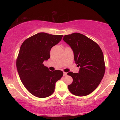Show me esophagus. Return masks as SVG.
Wrapping results in <instances>:
<instances>
[{"label": "esophagus", "instance_id": "obj_1", "mask_svg": "<svg viewBox=\"0 0 120 120\" xmlns=\"http://www.w3.org/2000/svg\"><path fill=\"white\" fill-rule=\"evenodd\" d=\"M67 75V73L64 72V76H66Z\"/></svg>", "mask_w": 120, "mask_h": 120}]
</instances>
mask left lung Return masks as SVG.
I'll return each mask as SVG.
<instances>
[{
    "mask_svg": "<svg viewBox=\"0 0 120 120\" xmlns=\"http://www.w3.org/2000/svg\"><path fill=\"white\" fill-rule=\"evenodd\" d=\"M63 40L71 48L79 73L69 72L73 79L68 85L71 93L84 96L92 93L102 79L105 71L104 56L101 48L94 41L82 34L74 33L64 36Z\"/></svg>",
    "mask_w": 120,
    "mask_h": 120,
    "instance_id": "1",
    "label": "left lung"
}]
</instances>
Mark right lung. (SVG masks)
I'll return each instance as SVG.
<instances>
[{
	"instance_id": "obj_1",
	"label": "right lung",
	"mask_w": 120,
	"mask_h": 120,
	"mask_svg": "<svg viewBox=\"0 0 120 120\" xmlns=\"http://www.w3.org/2000/svg\"><path fill=\"white\" fill-rule=\"evenodd\" d=\"M62 36L42 32L26 39L20 48L17 69L24 86L34 96L39 98L50 96L56 82L63 76L62 71H51L43 64L50 58L51 49Z\"/></svg>"
}]
</instances>
